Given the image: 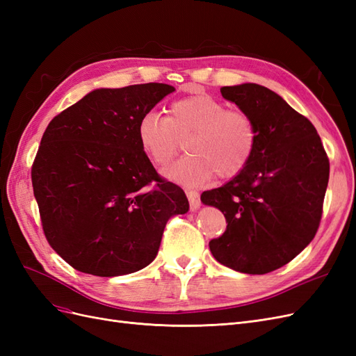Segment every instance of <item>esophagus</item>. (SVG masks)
Segmentation results:
<instances>
[{
  "mask_svg": "<svg viewBox=\"0 0 356 356\" xmlns=\"http://www.w3.org/2000/svg\"><path fill=\"white\" fill-rule=\"evenodd\" d=\"M187 197L190 200V208L191 211H196L200 208V197H199V193L197 191H187Z\"/></svg>",
  "mask_w": 356,
  "mask_h": 356,
  "instance_id": "obj_1",
  "label": "esophagus"
}]
</instances>
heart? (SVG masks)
<instances>
[{"mask_svg": "<svg viewBox=\"0 0 356 356\" xmlns=\"http://www.w3.org/2000/svg\"><path fill=\"white\" fill-rule=\"evenodd\" d=\"M138 141L156 166H168L181 143L190 153L165 172L170 181L197 187L215 174L233 178L250 163L257 145V129L251 117L227 110L209 95H193L169 106L168 117L149 111L136 127Z\"/></svg>", "mask_w": 356, "mask_h": 356, "instance_id": "obj_1", "label": "heart"}]
</instances>
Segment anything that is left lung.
<instances>
[{
	"instance_id": "left-lung-1",
	"label": "left lung",
	"mask_w": 356,
	"mask_h": 356,
	"mask_svg": "<svg viewBox=\"0 0 356 356\" xmlns=\"http://www.w3.org/2000/svg\"><path fill=\"white\" fill-rule=\"evenodd\" d=\"M257 129L252 159L224 186L202 193L227 230L209 242L215 260L236 272L264 275L285 266L315 238L330 177L324 145L305 115L255 83L221 88Z\"/></svg>"
}]
</instances>
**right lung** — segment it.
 Listing matches in <instances>:
<instances>
[{
    "label": "right lung",
    "instance_id": "add662e5",
    "mask_svg": "<svg viewBox=\"0 0 356 356\" xmlns=\"http://www.w3.org/2000/svg\"><path fill=\"white\" fill-rule=\"evenodd\" d=\"M174 90L163 83L95 89L49 123L32 187L50 246L75 270H141L168 220L188 212L186 193L157 175L136 134L141 117Z\"/></svg>",
    "mask_w": 356,
    "mask_h": 356
}]
</instances>
